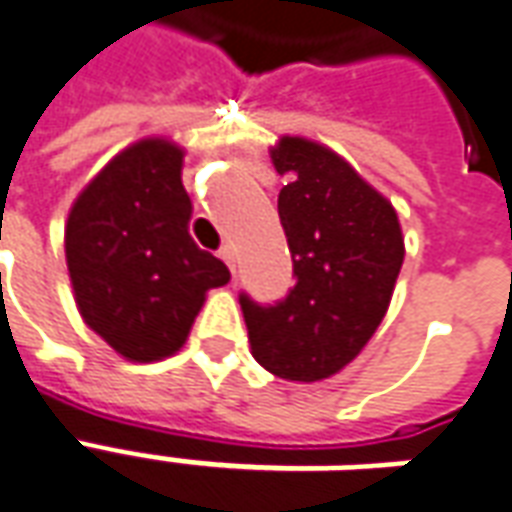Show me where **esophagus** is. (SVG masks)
<instances>
[{"instance_id": "1", "label": "esophagus", "mask_w": 512, "mask_h": 512, "mask_svg": "<svg viewBox=\"0 0 512 512\" xmlns=\"http://www.w3.org/2000/svg\"><path fill=\"white\" fill-rule=\"evenodd\" d=\"M220 259L228 264L231 273H237V262H234V248H231V245H223V248H220Z\"/></svg>"}]
</instances>
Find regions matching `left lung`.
<instances>
[{
	"label": "left lung",
	"mask_w": 512,
	"mask_h": 512,
	"mask_svg": "<svg viewBox=\"0 0 512 512\" xmlns=\"http://www.w3.org/2000/svg\"><path fill=\"white\" fill-rule=\"evenodd\" d=\"M297 284L278 306L242 295L250 353L284 380L317 383L361 353L389 311L405 259L391 201L333 148L284 134L270 146Z\"/></svg>",
	"instance_id": "8db88e82"
}]
</instances>
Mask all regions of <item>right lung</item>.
Here are the masks:
<instances>
[{
    "label": "right lung",
    "instance_id": "right-lung-1",
    "mask_svg": "<svg viewBox=\"0 0 512 512\" xmlns=\"http://www.w3.org/2000/svg\"><path fill=\"white\" fill-rule=\"evenodd\" d=\"M184 148L143 137L82 187L65 220V264L90 331L115 353L151 364L179 353L206 292L228 267L190 237Z\"/></svg>",
    "mask_w": 512,
    "mask_h": 512
}]
</instances>
